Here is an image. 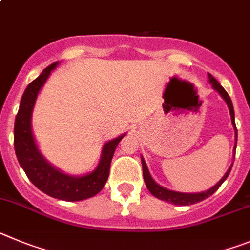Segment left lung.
I'll return each instance as SVG.
<instances>
[{
    "label": "left lung",
    "mask_w": 250,
    "mask_h": 250,
    "mask_svg": "<svg viewBox=\"0 0 250 250\" xmlns=\"http://www.w3.org/2000/svg\"><path fill=\"white\" fill-rule=\"evenodd\" d=\"M208 75H209V82L211 83L212 88L215 89L216 92L221 95V98L224 99L228 104V108H229V112H230V117H231V123H233L234 129H235V147H234V149H235L238 131H236V127H235V119H234L233 103H231V99H230V97H229V94L227 93V90H225V89L223 88L220 84H219L218 80L212 77L211 74H208ZM141 161H142L143 179H145V182H146V186H147V188H148L149 192H151V194L153 195L155 197L160 199V200H164V201H166V203H171V204H173V205H184V206L200 203V201L205 200L206 197L211 196V195L214 194V192H215L219 188H220L221 184H223V182L227 180V177L229 176L230 170H231V166H233V165H231V166L229 167V170L227 171V173H225L224 176L221 177L220 181H219L216 185L212 186L211 188H209V190H206V191H203V192H194V194L191 192V194H188V192H177V191H171V190H168V188H162L161 185H158L157 182L152 179L151 173H149V171H148V167H147V165H146V162H145V160H143V157Z\"/></svg>",
    "instance_id": "left-lung-1"
}]
</instances>
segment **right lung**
I'll return each instance as SVG.
<instances>
[{
  "mask_svg": "<svg viewBox=\"0 0 250 250\" xmlns=\"http://www.w3.org/2000/svg\"><path fill=\"white\" fill-rule=\"evenodd\" d=\"M58 62L49 65L34 82L27 85L20 102V108L15 119L14 145L19 164L22 167L30 181L39 190L59 200L80 201L97 195L104 188L109 176V167L113 155L119 141L125 136L122 134L108 141L102 149L101 161L92 172L84 176H71L62 172L45 160L39 151L32 134L31 117L35 102L41 88L49 78L50 73L56 68Z\"/></svg>",
  "mask_w": 250,
  "mask_h": 250,
  "instance_id": "add662e5",
  "label": "right lung"
}]
</instances>
